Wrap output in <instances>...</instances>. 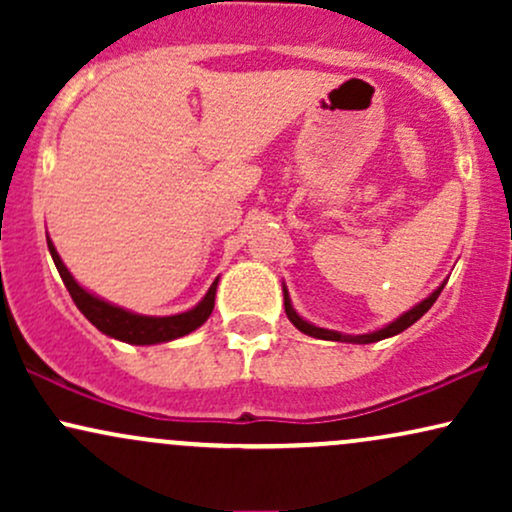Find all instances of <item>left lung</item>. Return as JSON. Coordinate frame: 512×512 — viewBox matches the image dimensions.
<instances>
[{
    "instance_id": "left-lung-1",
    "label": "left lung",
    "mask_w": 512,
    "mask_h": 512,
    "mask_svg": "<svg viewBox=\"0 0 512 512\" xmlns=\"http://www.w3.org/2000/svg\"><path fill=\"white\" fill-rule=\"evenodd\" d=\"M445 286V284H443ZM443 286H438L436 291L431 293V296L426 298V301H421L419 305H414V308L409 310V313H404L402 317H397L395 322H390V325H385L383 330L378 332H370V334H342V332H334V330H325V327H315L310 325L308 320H303L301 315L293 310L291 305V298H289V291H286L284 286V308H286V317L293 322V325L298 327L303 334H310V337L315 339H327V342H349V344H373V342H380V339H387V337H395V334L404 332L407 327L414 325L416 320H419L421 315L428 313V308H431L433 303H436V298L440 296V291H443Z\"/></svg>"
}]
</instances>
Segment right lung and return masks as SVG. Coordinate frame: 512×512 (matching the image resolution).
Listing matches in <instances>:
<instances>
[{
	"mask_svg": "<svg viewBox=\"0 0 512 512\" xmlns=\"http://www.w3.org/2000/svg\"><path fill=\"white\" fill-rule=\"evenodd\" d=\"M48 248L52 260H55L57 272H60L64 286H67L69 296L76 303V308L84 313V317L91 325H96L98 330L108 337L120 339V342L127 344H161V342H170V339H178L185 337V334L195 332L197 327H202L207 322V317L214 310V298H216V284L209 286L207 296L199 301L195 308L187 310V313L180 315H168V317H149V315H137V313H129L125 308H117V305L105 303L103 298L93 296L86 289H81L79 284L74 281V276L69 274V269L64 267V262L57 255L55 245L48 238Z\"/></svg>",
	"mask_w": 512,
	"mask_h": 512,
	"instance_id": "right-lung-1",
	"label": "right lung"
}]
</instances>
